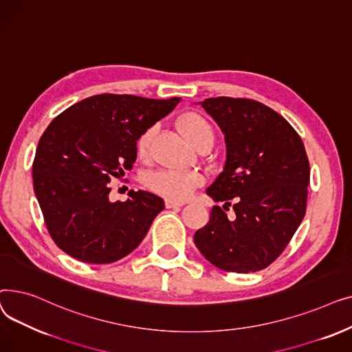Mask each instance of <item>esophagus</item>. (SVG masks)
Returning <instances> with one entry per match:
<instances>
[{"mask_svg": "<svg viewBox=\"0 0 352 352\" xmlns=\"http://www.w3.org/2000/svg\"><path fill=\"white\" fill-rule=\"evenodd\" d=\"M184 206V202L181 201H174V199H165V207L166 208H179Z\"/></svg>", "mask_w": 352, "mask_h": 352, "instance_id": "34e87169", "label": "esophagus"}]
</instances>
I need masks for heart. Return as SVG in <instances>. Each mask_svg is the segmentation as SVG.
Returning <instances> with one entry per match:
<instances>
[{"label":"heart","mask_w":352,"mask_h":352,"mask_svg":"<svg viewBox=\"0 0 352 352\" xmlns=\"http://www.w3.org/2000/svg\"><path fill=\"white\" fill-rule=\"evenodd\" d=\"M178 126L197 150L201 146L214 142V129L210 121L195 111H190L178 120ZM157 126L151 125L145 128L135 141V153L140 160L150 158L151 142L155 135ZM146 187L153 192L166 197L168 199L181 201L188 198L198 187L204 184V177L197 171H175L162 170L146 175Z\"/></svg>","instance_id":"b5f03b06"}]
</instances>
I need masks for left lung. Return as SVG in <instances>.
<instances>
[{
    "label": "left lung",
    "mask_w": 352,
    "mask_h": 352,
    "mask_svg": "<svg viewBox=\"0 0 352 352\" xmlns=\"http://www.w3.org/2000/svg\"><path fill=\"white\" fill-rule=\"evenodd\" d=\"M226 135L224 170L207 194L210 221L194 234L207 260L224 271L255 272L278 258L305 215L309 162L298 133L278 113L248 98L201 102ZM232 206L234 215L225 212Z\"/></svg>",
    "instance_id": "1"
}]
</instances>
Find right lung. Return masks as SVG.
<instances>
[{"mask_svg": "<svg viewBox=\"0 0 352 352\" xmlns=\"http://www.w3.org/2000/svg\"><path fill=\"white\" fill-rule=\"evenodd\" d=\"M179 101L100 94L51 121L36 146L32 178L47 230L64 252L109 264L140 245L164 201L131 190L126 201L113 202L108 182L133 168L138 135Z\"/></svg>", "mask_w": 352, "mask_h": 352, "instance_id": "obj_1", "label": "right lung"}]
</instances>
